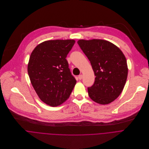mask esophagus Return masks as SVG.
Listing matches in <instances>:
<instances>
[{
  "label": "esophagus",
  "instance_id": "esophagus-1",
  "mask_svg": "<svg viewBox=\"0 0 149 149\" xmlns=\"http://www.w3.org/2000/svg\"><path fill=\"white\" fill-rule=\"evenodd\" d=\"M78 78L79 80H81L82 78H83V75L82 74H80L79 76H78Z\"/></svg>",
  "mask_w": 149,
  "mask_h": 149
}]
</instances>
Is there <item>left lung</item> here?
<instances>
[{
  "mask_svg": "<svg viewBox=\"0 0 149 149\" xmlns=\"http://www.w3.org/2000/svg\"><path fill=\"white\" fill-rule=\"evenodd\" d=\"M77 43L91 62L96 76L93 85L87 88L89 97L100 104L110 103L119 96L126 82L125 56L117 46L105 40L80 39Z\"/></svg>",
  "mask_w": 149,
  "mask_h": 149,
  "instance_id": "1",
  "label": "left lung"
}]
</instances>
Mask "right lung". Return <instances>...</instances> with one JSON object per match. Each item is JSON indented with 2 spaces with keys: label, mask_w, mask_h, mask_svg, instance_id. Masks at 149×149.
I'll return each mask as SVG.
<instances>
[{
  "label": "right lung",
  "mask_w": 149,
  "mask_h": 149,
  "mask_svg": "<svg viewBox=\"0 0 149 149\" xmlns=\"http://www.w3.org/2000/svg\"><path fill=\"white\" fill-rule=\"evenodd\" d=\"M74 43L73 39L45 41L30 56L27 72L31 82L40 99L52 107L65 102L76 83L66 59Z\"/></svg>",
  "instance_id": "1"
}]
</instances>
